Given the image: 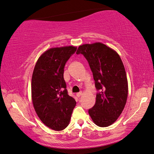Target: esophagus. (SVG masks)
Returning a JSON list of instances; mask_svg holds the SVG:
<instances>
[{
	"instance_id": "34e87169",
	"label": "esophagus",
	"mask_w": 154,
	"mask_h": 154,
	"mask_svg": "<svg viewBox=\"0 0 154 154\" xmlns=\"http://www.w3.org/2000/svg\"><path fill=\"white\" fill-rule=\"evenodd\" d=\"M76 95H77V97H81V95H82V93H81V92H80V93H77Z\"/></svg>"
}]
</instances>
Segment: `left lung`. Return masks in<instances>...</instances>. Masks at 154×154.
Returning <instances> with one entry per match:
<instances>
[{
  "mask_svg": "<svg viewBox=\"0 0 154 154\" xmlns=\"http://www.w3.org/2000/svg\"><path fill=\"white\" fill-rule=\"evenodd\" d=\"M76 53L87 60L96 89L101 91L89 109V116L99 127H108L118 119L127 102L128 82L123 63L115 50L101 43L80 45Z\"/></svg>",
  "mask_w": 154,
  "mask_h": 154,
  "instance_id": "left-lung-1",
  "label": "left lung"
}]
</instances>
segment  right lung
Listing matches in <instances>:
<instances>
[{"label":"right lung","mask_w":154,"mask_h":154,"mask_svg":"<svg viewBox=\"0 0 154 154\" xmlns=\"http://www.w3.org/2000/svg\"><path fill=\"white\" fill-rule=\"evenodd\" d=\"M76 50L74 46L51 48L38 57L33 70V107L41 121L55 131L67 127L76 105L75 99L67 94L63 77L65 63Z\"/></svg>","instance_id":"add662e5"}]
</instances>
